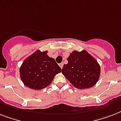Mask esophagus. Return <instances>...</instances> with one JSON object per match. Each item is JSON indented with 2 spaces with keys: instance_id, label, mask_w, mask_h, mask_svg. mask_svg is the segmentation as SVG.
Wrapping results in <instances>:
<instances>
[{
  "instance_id": "1",
  "label": "esophagus",
  "mask_w": 121,
  "mask_h": 121,
  "mask_svg": "<svg viewBox=\"0 0 121 121\" xmlns=\"http://www.w3.org/2000/svg\"><path fill=\"white\" fill-rule=\"evenodd\" d=\"M59 66H60L61 68H63V63H60V64H59Z\"/></svg>"
}]
</instances>
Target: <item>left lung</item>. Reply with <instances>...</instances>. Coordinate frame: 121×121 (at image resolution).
Listing matches in <instances>:
<instances>
[{
  "label": "left lung",
  "mask_w": 121,
  "mask_h": 121,
  "mask_svg": "<svg viewBox=\"0 0 121 121\" xmlns=\"http://www.w3.org/2000/svg\"><path fill=\"white\" fill-rule=\"evenodd\" d=\"M63 65L62 73L76 88H89L94 86L100 77V68L97 61L85 50L73 51Z\"/></svg>",
  "instance_id": "1"
}]
</instances>
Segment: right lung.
I'll return each mask as SVG.
<instances>
[{"label":"right lung","instance_id":"add662e5","mask_svg":"<svg viewBox=\"0 0 121 121\" xmlns=\"http://www.w3.org/2000/svg\"><path fill=\"white\" fill-rule=\"evenodd\" d=\"M48 51H35L27 57L20 67V76L24 85L31 89L41 90L51 84L61 68Z\"/></svg>","mask_w":121,"mask_h":121}]
</instances>
